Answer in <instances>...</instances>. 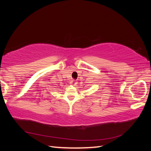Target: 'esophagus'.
Masks as SVG:
<instances>
[{
	"label": "esophagus",
	"instance_id": "esophagus-1",
	"mask_svg": "<svg viewBox=\"0 0 151 151\" xmlns=\"http://www.w3.org/2000/svg\"><path fill=\"white\" fill-rule=\"evenodd\" d=\"M77 81H75L74 79H72V81H71V82H70V84H72V85H74V86H76V84H77Z\"/></svg>",
	"mask_w": 151,
	"mask_h": 151
}]
</instances>
